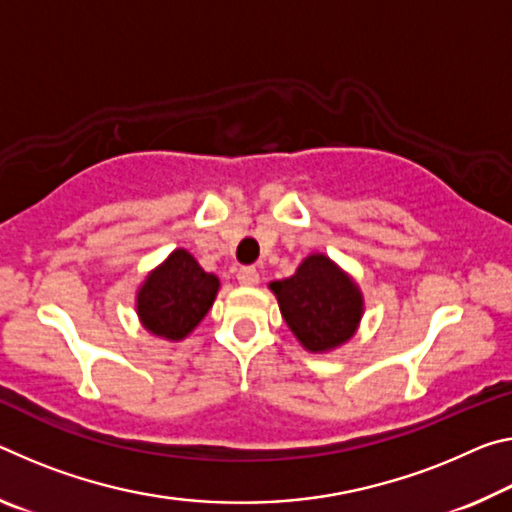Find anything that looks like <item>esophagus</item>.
Wrapping results in <instances>:
<instances>
[{
	"label": "esophagus",
	"instance_id": "34e87169",
	"mask_svg": "<svg viewBox=\"0 0 512 512\" xmlns=\"http://www.w3.org/2000/svg\"><path fill=\"white\" fill-rule=\"evenodd\" d=\"M237 280L243 287H255L259 282V273L257 269H253V266H243V269H239L237 273Z\"/></svg>",
	"mask_w": 512,
	"mask_h": 512
}]
</instances>
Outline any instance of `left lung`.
<instances>
[{
	"mask_svg": "<svg viewBox=\"0 0 512 512\" xmlns=\"http://www.w3.org/2000/svg\"><path fill=\"white\" fill-rule=\"evenodd\" d=\"M282 319L312 353L335 351L355 335L364 312V298L353 278L330 257H305L296 273L271 282Z\"/></svg>",
	"mask_w": 512,
	"mask_h": 512,
	"instance_id": "8db88e82",
	"label": "left lung"
}]
</instances>
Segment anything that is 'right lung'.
I'll return each instance as SVG.
<instances>
[{"label":"right lung","instance_id":"obj_1","mask_svg":"<svg viewBox=\"0 0 512 512\" xmlns=\"http://www.w3.org/2000/svg\"><path fill=\"white\" fill-rule=\"evenodd\" d=\"M221 282L205 273L189 250L177 248L148 273L136 294L143 328L168 342H180L205 319Z\"/></svg>","mask_w":512,"mask_h":512}]
</instances>
